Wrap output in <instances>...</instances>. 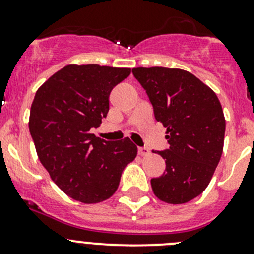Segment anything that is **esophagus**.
<instances>
[{"instance_id":"obj_1","label":"esophagus","mask_w":254,"mask_h":254,"mask_svg":"<svg viewBox=\"0 0 254 254\" xmlns=\"http://www.w3.org/2000/svg\"><path fill=\"white\" fill-rule=\"evenodd\" d=\"M148 152H150V150H148L147 147H139V153L141 156H146L148 155Z\"/></svg>"}]
</instances>
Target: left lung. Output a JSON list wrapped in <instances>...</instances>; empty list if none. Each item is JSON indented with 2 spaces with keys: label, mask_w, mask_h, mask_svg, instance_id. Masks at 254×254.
<instances>
[{
  "label": "left lung",
  "mask_w": 254,
  "mask_h": 254,
  "mask_svg": "<svg viewBox=\"0 0 254 254\" xmlns=\"http://www.w3.org/2000/svg\"><path fill=\"white\" fill-rule=\"evenodd\" d=\"M132 75L167 129L170 147L157 151L166 170L151 179L153 193L168 204L188 203L205 190L221 158L226 124L219 98L181 68L136 67Z\"/></svg>",
  "instance_id": "left-lung-1"
}]
</instances>
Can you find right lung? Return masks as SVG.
Instances as JSON below:
<instances>
[{"mask_svg": "<svg viewBox=\"0 0 254 254\" xmlns=\"http://www.w3.org/2000/svg\"><path fill=\"white\" fill-rule=\"evenodd\" d=\"M130 68L68 65L37 91L29 131L40 162L65 194L84 204L111 198L123 170L137 153L129 139L106 141L91 134L109 111L112 89Z\"/></svg>", "mask_w": 254, "mask_h": 254, "instance_id": "right-lung-1", "label": "right lung"}]
</instances>
